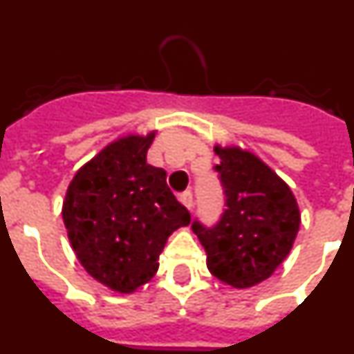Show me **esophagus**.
Returning <instances> with one entry per match:
<instances>
[{
	"label": "esophagus",
	"mask_w": 354,
	"mask_h": 354,
	"mask_svg": "<svg viewBox=\"0 0 354 354\" xmlns=\"http://www.w3.org/2000/svg\"><path fill=\"white\" fill-rule=\"evenodd\" d=\"M179 200H180V204H183L186 209H192L193 207V195L189 192L183 193V195L179 196Z\"/></svg>",
	"instance_id": "obj_1"
}]
</instances>
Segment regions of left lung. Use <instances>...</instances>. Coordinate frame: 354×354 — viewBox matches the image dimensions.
<instances>
[{
	"label": "left lung",
	"mask_w": 354,
	"mask_h": 354,
	"mask_svg": "<svg viewBox=\"0 0 354 354\" xmlns=\"http://www.w3.org/2000/svg\"><path fill=\"white\" fill-rule=\"evenodd\" d=\"M216 165L225 189L220 223L193 232L207 253V270L225 286L250 289L274 273L290 253L301 212L289 184L259 156L239 145L216 143Z\"/></svg>",
	"instance_id": "left-lung-1"
}]
</instances>
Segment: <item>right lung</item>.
<instances>
[{"mask_svg": "<svg viewBox=\"0 0 354 354\" xmlns=\"http://www.w3.org/2000/svg\"><path fill=\"white\" fill-rule=\"evenodd\" d=\"M154 136L129 133L109 142L74 174L62 205L77 261L113 292L149 283L168 237L192 221L167 186V171L147 162Z\"/></svg>", "mask_w": 354, "mask_h": 354, "instance_id": "1", "label": "right lung"}]
</instances>
